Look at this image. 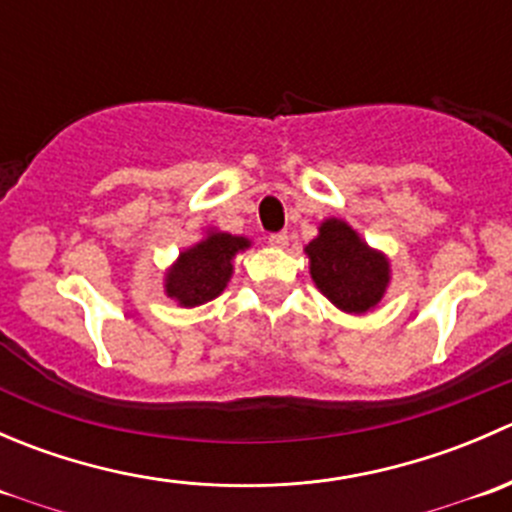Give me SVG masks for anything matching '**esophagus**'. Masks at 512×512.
<instances>
[{"instance_id":"obj_1","label":"esophagus","mask_w":512,"mask_h":512,"mask_svg":"<svg viewBox=\"0 0 512 512\" xmlns=\"http://www.w3.org/2000/svg\"><path fill=\"white\" fill-rule=\"evenodd\" d=\"M267 242H270L272 247H277V250H282V247L289 245V235L287 232H272V235L267 237Z\"/></svg>"}]
</instances>
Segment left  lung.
Segmentation results:
<instances>
[{
    "label": "left lung",
    "mask_w": 512,
    "mask_h": 512,
    "mask_svg": "<svg viewBox=\"0 0 512 512\" xmlns=\"http://www.w3.org/2000/svg\"><path fill=\"white\" fill-rule=\"evenodd\" d=\"M304 252L314 285L342 312L366 314L384 299L391 282L389 257L366 245L344 220H324Z\"/></svg>",
    "instance_id": "8db88e82"
}]
</instances>
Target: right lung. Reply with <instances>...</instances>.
<instances>
[{
	"label": "right lung",
	"mask_w": 512,
	"mask_h": 512,
	"mask_svg": "<svg viewBox=\"0 0 512 512\" xmlns=\"http://www.w3.org/2000/svg\"><path fill=\"white\" fill-rule=\"evenodd\" d=\"M252 242L242 235L223 230H208L200 242L183 250L178 260L165 270L163 289L180 307H200L210 302L230 282L235 270V257L245 252Z\"/></svg>",
	"instance_id": "right-lung-1"
}]
</instances>
